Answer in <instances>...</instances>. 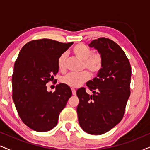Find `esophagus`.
I'll use <instances>...</instances> for the list:
<instances>
[{"instance_id": "34e87169", "label": "esophagus", "mask_w": 150, "mask_h": 150, "mask_svg": "<svg viewBox=\"0 0 150 150\" xmlns=\"http://www.w3.org/2000/svg\"><path fill=\"white\" fill-rule=\"evenodd\" d=\"M71 91H72V95H74V96H75L76 94V89H71Z\"/></svg>"}]
</instances>
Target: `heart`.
Segmentation results:
<instances>
[{"label":"heart","mask_w":150,"mask_h":150,"mask_svg":"<svg viewBox=\"0 0 150 150\" xmlns=\"http://www.w3.org/2000/svg\"><path fill=\"white\" fill-rule=\"evenodd\" d=\"M72 52L78 59L83 61V68H86L90 72L96 74L101 70L103 65V59L99 53L92 54L93 52L89 48L83 44H76L73 48ZM67 54L63 53L58 59L59 70L63 71L66 67ZM89 74L84 71L79 74H67L61 79V82L70 87H79L89 79Z\"/></svg>","instance_id":"b5f03b06"}]
</instances>
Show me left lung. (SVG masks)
<instances>
[{
    "label": "left lung",
    "instance_id": "1",
    "mask_svg": "<svg viewBox=\"0 0 150 150\" xmlns=\"http://www.w3.org/2000/svg\"><path fill=\"white\" fill-rule=\"evenodd\" d=\"M89 46L102 55L103 65L97 76L86 84L93 95L87 93L84 87L77 90V113L85 132L99 135L111 130L122 120L130 95L132 71L124 50L112 40L98 38Z\"/></svg>",
    "mask_w": 150,
    "mask_h": 150
}]
</instances>
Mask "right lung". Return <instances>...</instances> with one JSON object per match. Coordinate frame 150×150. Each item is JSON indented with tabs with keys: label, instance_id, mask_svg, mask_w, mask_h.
<instances>
[{
	"label": "right lung",
	"instance_id": "right-lung-1",
	"mask_svg": "<svg viewBox=\"0 0 150 150\" xmlns=\"http://www.w3.org/2000/svg\"><path fill=\"white\" fill-rule=\"evenodd\" d=\"M72 44L42 39L28 42L20 51L12 75V98L20 119L32 130L46 132L54 128L72 95L63 83L56 86L54 93L46 85L56 81L59 57Z\"/></svg>",
	"mask_w": 150,
	"mask_h": 150
}]
</instances>
